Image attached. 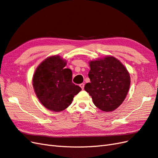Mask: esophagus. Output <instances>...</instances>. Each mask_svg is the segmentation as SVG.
Masks as SVG:
<instances>
[{
    "instance_id": "34e87169",
    "label": "esophagus",
    "mask_w": 158,
    "mask_h": 158,
    "mask_svg": "<svg viewBox=\"0 0 158 158\" xmlns=\"http://www.w3.org/2000/svg\"><path fill=\"white\" fill-rule=\"evenodd\" d=\"M79 86L81 87V88L82 89H84V83H81L80 85H79Z\"/></svg>"
}]
</instances>
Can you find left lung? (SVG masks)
I'll use <instances>...</instances> for the list:
<instances>
[{
	"label": "left lung",
	"instance_id": "left-lung-1",
	"mask_svg": "<svg viewBox=\"0 0 158 158\" xmlns=\"http://www.w3.org/2000/svg\"><path fill=\"white\" fill-rule=\"evenodd\" d=\"M90 83L84 89L94 105L104 112L114 110L123 103L131 85L129 73L121 62L108 56L89 62Z\"/></svg>",
	"mask_w": 158,
	"mask_h": 158
}]
</instances>
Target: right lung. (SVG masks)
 <instances>
[{
    "label": "right lung",
    "instance_id": "right-lung-1",
    "mask_svg": "<svg viewBox=\"0 0 158 158\" xmlns=\"http://www.w3.org/2000/svg\"><path fill=\"white\" fill-rule=\"evenodd\" d=\"M66 64L67 61L58 55L50 56L39 64L33 76V87L37 98L51 111L64 110L81 90L72 82V71L64 68Z\"/></svg>",
    "mask_w": 158,
    "mask_h": 158
}]
</instances>
